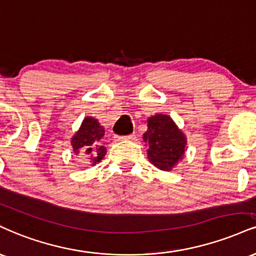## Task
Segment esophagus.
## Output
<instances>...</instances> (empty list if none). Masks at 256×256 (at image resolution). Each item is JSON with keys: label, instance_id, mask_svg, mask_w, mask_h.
<instances>
[{"label": "esophagus", "instance_id": "34e87169", "mask_svg": "<svg viewBox=\"0 0 256 256\" xmlns=\"http://www.w3.org/2000/svg\"><path fill=\"white\" fill-rule=\"evenodd\" d=\"M134 138H136V136H134V134H128V136L119 137V140H134Z\"/></svg>", "mask_w": 256, "mask_h": 256}]
</instances>
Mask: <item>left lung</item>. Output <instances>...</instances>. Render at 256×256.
<instances>
[{
    "mask_svg": "<svg viewBox=\"0 0 256 256\" xmlns=\"http://www.w3.org/2000/svg\"><path fill=\"white\" fill-rule=\"evenodd\" d=\"M143 140L149 144L148 158L161 170H172L182 158L186 137L168 116L156 114L148 119V131Z\"/></svg>",
    "mask_w": 256,
    "mask_h": 256,
    "instance_id": "8db88e82",
    "label": "left lung"
}]
</instances>
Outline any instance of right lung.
<instances>
[{"instance_id":"obj_1","label":"right lung","mask_w":256,"mask_h":256,"mask_svg":"<svg viewBox=\"0 0 256 256\" xmlns=\"http://www.w3.org/2000/svg\"><path fill=\"white\" fill-rule=\"evenodd\" d=\"M104 134V128L100 126L96 119L86 118L81 128L72 140L74 152L83 154L87 158H90L94 164L101 161L106 155V148L101 146V138Z\"/></svg>"}]
</instances>
